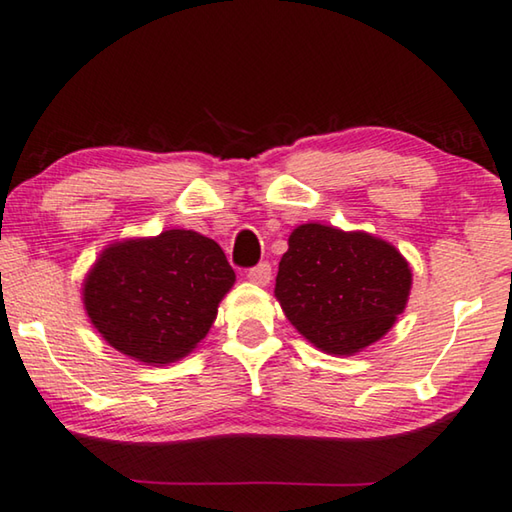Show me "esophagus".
Instances as JSON below:
<instances>
[{"instance_id":"34e87169","label":"esophagus","mask_w":512,"mask_h":512,"mask_svg":"<svg viewBox=\"0 0 512 512\" xmlns=\"http://www.w3.org/2000/svg\"><path fill=\"white\" fill-rule=\"evenodd\" d=\"M247 279L258 283V286H267V283H270V279H272V265L263 261V263L254 265V267H249Z\"/></svg>"}]
</instances>
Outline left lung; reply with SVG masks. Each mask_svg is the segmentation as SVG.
Segmentation results:
<instances>
[{
    "label": "left lung",
    "instance_id": "obj_1",
    "mask_svg": "<svg viewBox=\"0 0 512 512\" xmlns=\"http://www.w3.org/2000/svg\"><path fill=\"white\" fill-rule=\"evenodd\" d=\"M410 286V265L389 242L302 224L288 238L274 295L313 345L352 355L389 332Z\"/></svg>",
    "mask_w": 512,
    "mask_h": 512
}]
</instances>
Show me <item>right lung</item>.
Here are the masks:
<instances>
[{"label": "right lung", "mask_w": 512, "mask_h": 512, "mask_svg": "<svg viewBox=\"0 0 512 512\" xmlns=\"http://www.w3.org/2000/svg\"><path fill=\"white\" fill-rule=\"evenodd\" d=\"M233 281L215 240L174 229L102 251L84 281V306L93 327L123 355L169 364L208 334Z\"/></svg>", "instance_id": "right-lung-1"}]
</instances>
